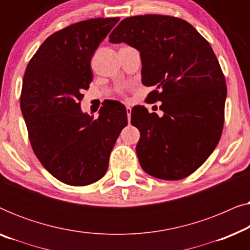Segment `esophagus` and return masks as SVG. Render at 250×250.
I'll use <instances>...</instances> for the list:
<instances>
[{
  "label": "esophagus",
  "mask_w": 250,
  "mask_h": 250,
  "mask_svg": "<svg viewBox=\"0 0 250 250\" xmlns=\"http://www.w3.org/2000/svg\"><path fill=\"white\" fill-rule=\"evenodd\" d=\"M131 112H132V109H131V107H126V114H127V118H128V122H129V119H131Z\"/></svg>",
  "instance_id": "obj_1"
}]
</instances>
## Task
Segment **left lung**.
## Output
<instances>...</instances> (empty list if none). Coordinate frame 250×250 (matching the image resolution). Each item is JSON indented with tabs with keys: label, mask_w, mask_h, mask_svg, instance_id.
Wrapping results in <instances>:
<instances>
[{
	"label": "left lung",
	"mask_w": 250,
	"mask_h": 250,
	"mask_svg": "<svg viewBox=\"0 0 250 250\" xmlns=\"http://www.w3.org/2000/svg\"><path fill=\"white\" fill-rule=\"evenodd\" d=\"M140 51L142 83L155 86L146 101H160L163 116L135 105L140 165L149 175L181 180L199 168L220 141L227 85L209 43L186 20L146 15L122 20L109 36Z\"/></svg>",
	"instance_id": "obj_1"
}]
</instances>
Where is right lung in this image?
<instances>
[{"instance_id":"1","label":"right lung","mask_w":250,"mask_h":250,"mask_svg":"<svg viewBox=\"0 0 250 250\" xmlns=\"http://www.w3.org/2000/svg\"><path fill=\"white\" fill-rule=\"evenodd\" d=\"M119 18L88 19L52 34L30 59L20 109L29 141L51 175L69 186L97 182L127 125L125 105L108 101L97 119L81 109L93 74L91 59Z\"/></svg>"}]
</instances>
